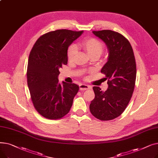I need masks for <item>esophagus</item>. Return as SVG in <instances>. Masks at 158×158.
Segmentation results:
<instances>
[{
  "mask_svg": "<svg viewBox=\"0 0 158 158\" xmlns=\"http://www.w3.org/2000/svg\"><path fill=\"white\" fill-rule=\"evenodd\" d=\"M79 89H80V90L84 91V90L91 89V86L89 85H85V84H81V85H79Z\"/></svg>",
  "mask_w": 158,
  "mask_h": 158,
  "instance_id": "1",
  "label": "esophagus"
}]
</instances>
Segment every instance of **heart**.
I'll use <instances>...</instances> for the list:
<instances>
[{
    "mask_svg": "<svg viewBox=\"0 0 158 158\" xmlns=\"http://www.w3.org/2000/svg\"><path fill=\"white\" fill-rule=\"evenodd\" d=\"M80 46L83 48L89 57L94 56H100L103 51V45L100 41L94 38H87L82 41ZM77 52V47L75 45H72L68 49V59L72 60Z\"/></svg>",
    "mask_w": 158,
    "mask_h": 158,
    "instance_id": "1",
    "label": "heart"
}]
</instances>
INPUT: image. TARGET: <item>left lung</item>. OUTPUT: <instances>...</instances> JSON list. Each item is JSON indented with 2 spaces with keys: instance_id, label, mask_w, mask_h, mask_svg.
Instances as JSON below:
<instances>
[{
  "instance_id": "left-lung-1",
  "label": "left lung",
  "mask_w": 158,
  "mask_h": 158,
  "mask_svg": "<svg viewBox=\"0 0 158 158\" xmlns=\"http://www.w3.org/2000/svg\"><path fill=\"white\" fill-rule=\"evenodd\" d=\"M108 50V59L101 69L106 75L108 88L105 92L94 86L95 98L89 105L90 112L101 120H110L126 110L135 89L136 66L129 41L117 32L111 30L93 31Z\"/></svg>"
}]
</instances>
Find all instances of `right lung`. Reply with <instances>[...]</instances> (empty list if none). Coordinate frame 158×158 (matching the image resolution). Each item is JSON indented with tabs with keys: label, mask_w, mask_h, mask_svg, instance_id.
<instances>
[{
	"label": "right lung",
	"mask_w": 158,
	"mask_h": 158,
	"mask_svg": "<svg viewBox=\"0 0 158 158\" xmlns=\"http://www.w3.org/2000/svg\"><path fill=\"white\" fill-rule=\"evenodd\" d=\"M83 32L67 29L51 31L40 36L30 52L27 85L36 111L48 119L56 120L67 114L78 85L59 83V69L68 62L69 47Z\"/></svg>",
	"instance_id": "right-lung-1"
}]
</instances>
